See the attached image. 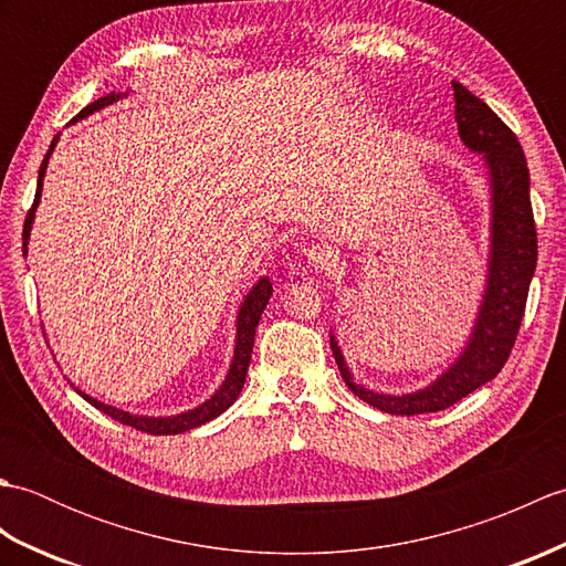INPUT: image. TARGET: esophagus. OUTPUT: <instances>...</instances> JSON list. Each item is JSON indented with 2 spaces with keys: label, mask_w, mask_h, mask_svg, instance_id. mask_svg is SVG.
Segmentation results:
<instances>
[{
  "label": "esophagus",
  "mask_w": 566,
  "mask_h": 566,
  "mask_svg": "<svg viewBox=\"0 0 566 566\" xmlns=\"http://www.w3.org/2000/svg\"><path fill=\"white\" fill-rule=\"evenodd\" d=\"M308 268L316 270V272H331L335 268V262H338V252L328 245H314L308 252Z\"/></svg>",
  "instance_id": "esophagus-1"
}]
</instances>
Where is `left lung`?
I'll use <instances>...</instances> for the list:
<instances>
[{
    "label": "left lung",
    "instance_id": "1",
    "mask_svg": "<svg viewBox=\"0 0 566 566\" xmlns=\"http://www.w3.org/2000/svg\"><path fill=\"white\" fill-rule=\"evenodd\" d=\"M452 90L457 130L467 150L482 155L491 197L486 284L469 340L454 363L428 387L411 394H381L353 379L340 345L331 333V350L347 389L391 416L442 411L499 375L518 335L537 264L531 175L521 143L464 84L452 80Z\"/></svg>",
    "mask_w": 566,
    "mask_h": 566
}]
</instances>
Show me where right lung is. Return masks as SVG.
Listing matches in <instances>:
<instances>
[{"label": "right lung", "mask_w": 566, "mask_h": 566, "mask_svg": "<svg viewBox=\"0 0 566 566\" xmlns=\"http://www.w3.org/2000/svg\"><path fill=\"white\" fill-rule=\"evenodd\" d=\"M124 97H126V92L124 94H116V92L106 94V97H99L97 102L84 106V109L75 116V122H80V118H87L90 114L99 112V109H104V106H109V104L124 99ZM75 122H72V124H75ZM57 138L60 136L53 138L51 148H48L45 158L41 163L33 207L27 216V223H23V258H27V252H29V238H31V228H33V219H35V209H39V203H41L43 177H45V170H48V160H51V155H53V148L57 146ZM270 296H272V282L268 280V276H262V280L252 284V290L243 296V302H240V308H238V316H235V347H233V359H231V367H228V375H226L221 387L211 394V399H207L195 408H189V411H182L177 416H136V413L124 411V408H116V406L92 399L90 394H84L80 389H75V391L82 396L84 401H90L94 408H99V411H104L106 416H112L114 420H118V423L130 426V428H136L140 432H150V436H177V432H187L191 428H199L203 423H209V420H213L216 416H221L226 408H231L233 401L238 399L240 389H243L248 367H250L252 345H255V328H258L264 306H268V302H270ZM72 387H75V384H72Z\"/></svg>", "instance_id": "obj_1"}]
</instances>
